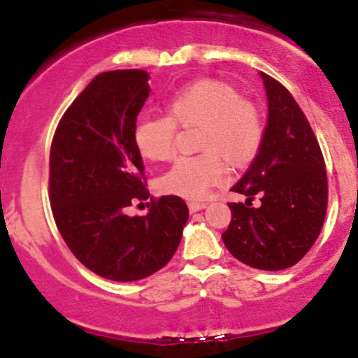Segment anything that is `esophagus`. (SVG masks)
I'll list each match as a JSON object with an SVG mask.
<instances>
[{
    "instance_id": "1",
    "label": "esophagus",
    "mask_w": 358,
    "mask_h": 358,
    "mask_svg": "<svg viewBox=\"0 0 358 358\" xmlns=\"http://www.w3.org/2000/svg\"><path fill=\"white\" fill-rule=\"evenodd\" d=\"M187 206H189V211L191 213H198L201 210H204V208H206V204L198 203V201H191V203L187 204Z\"/></svg>"
}]
</instances>
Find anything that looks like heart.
Masks as SVG:
<instances>
[{"mask_svg":"<svg viewBox=\"0 0 358 358\" xmlns=\"http://www.w3.org/2000/svg\"><path fill=\"white\" fill-rule=\"evenodd\" d=\"M167 116L136 123L135 145L142 157L155 162L174 155L176 127L199 125L198 148L192 157H180L159 179L160 191L186 199L206 198L211 187L227 182L228 171L243 167L259 154L264 123L254 103L223 81L201 79L178 90L166 103Z\"/></svg>","mask_w":358,"mask_h":358,"instance_id":"b5f03b06","label":"heart"}]
</instances>
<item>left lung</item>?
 Listing matches in <instances>:
<instances>
[{
    "label": "left lung",
    "instance_id": "left-lung-1",
    "mask_svg": "<svg viewBox=\"0 0 358 358\" xmlns=\"http://www.w3.org/2000/svg\"><path fill=\"white\" fill-rule=\"evenodd\" d=\"M268 116L259 154L231 191V222L222 238L228 252L260 271L298 264L318 238L328 203L323 154L306 116L280 83L260 72ZM255 194L261 206L251 208Z\"/></svg>",
    "mask_w": 358,
    "mask_h": 358
}]
</instances>
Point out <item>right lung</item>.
Listing matches in <instances>:
<instances>
[{"label": "right lung", "mask_w": 358, "mask_h": 358, "mask_svg": "<svg viewBox=\"0 0 358 358\" xmlns=\"http://www.w3.org/2000/svg\"><path fill=\"white\" fill-rule=\"evenodd\" d=\"M148 78L138 69L96 76L60 118L50 148V204L64 242L83 266L118 282L166 266L189 216L179 196L150 201L145 216L125 213L150 196L134 140Z\"/></svg>", "instance_id": "obj_1"}]
</instances>
